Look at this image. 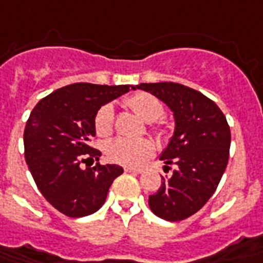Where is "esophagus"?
<instances>
[{"label": "esophagus", "mask_w": 263, "mask_h": 263, "mask_svg": "<svg viewBox=\"0 0 263 263\" xmlns=\"http://www.w3.org/2000/svg\"><path fill=\"white\" fill-rule=\"evenodd\" d=\"M125 172H129V174H141L142 171L138 170V168H131V166H125Z\"/></svg>", "instance_id": "1"}]
</instances>
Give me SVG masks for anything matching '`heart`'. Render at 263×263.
Segmentation results:
<instances>
[{
  "label": "heart",
  "instance_id": "1",
  "mask_svg": "<svg viewBox=\"0 0 263 263\" xmlns=\"http://www.w3.org/2000/svg\"><path fill=\"white\" fill-rule=\"evenodd\" d=\"M126 105L139 115L145 122H155L162 117L163 106L157 97L146 92L134 93L126 98ZM114 106L106 104L98 109L93 119V126L98 137H109L114 131ZM105 154L112 162L125 166H139L154 154V145L148 139L115 138L105 145Z\"/></svg>",
  "mask_w": 263,
  "mask_h": 263
}]
</instances>
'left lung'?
I'll return each instance as SVG.
<instances>
[{
    "label": "left lung",
    "instance_id": "left-lung-1",
    "mask_svg": "<svg viewBox=\"0 0 263 263\" xmlns=\"http://www.w3.org/2000/svg\"><path fill=\"white\" fill-rule=\"evenodd\" d=\"M162 101L174 114L175 128L161 152L163 170L175 165L149 208L165 221H182L198 212L214 195L229 158L231 131L227 118L214 101L192 88L175 82L139 84Z\"/></svg>",
    "mask_w": 263,
    "mask_h": 263
}]
</instances>
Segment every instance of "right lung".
Returning <instances> with one entry per match:
<instances>
[{
  "label": "right lung",
  "instance_id": "add662e5",
  "mask_svg": "<svg viewBox=\"0 0 263 263\" xmlns=\"http://www.w3.org/2000/svg\"><path fill=\"white\" fill-rule=\"evenodd\" d=\"M135 89L131 85L72 84L42 98L24 131L25 161L44 198L67 216H87L104 205L114 179L124 170L115 163L81 168L100 159L89 146L101 106Z\"/></svg>",
  "mask_w": 263,
  "mask_h": 263
}]
</instances>
